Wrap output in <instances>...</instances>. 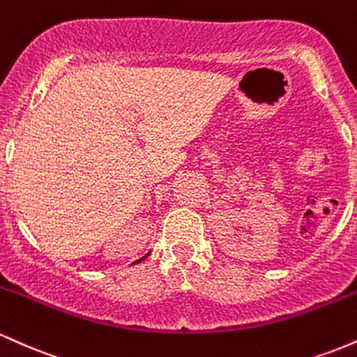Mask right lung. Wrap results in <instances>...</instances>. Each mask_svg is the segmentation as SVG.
<instances>
[{
	"label": "right lung",
	"mask_w": 357,
	"mask_h": 357,
	"mask_svg": "<svg viewBox=\"0 0 357 357\" xmlns=\"http://www.w3.org/2000/svg\"><path fill=\"white\" fill-rule=\"evenodd\" d=\"M147 257H149V253H147V255H144L142 258H139V260L134 261V264H139V261H142V260H144V258H147Z\"/></svg>",
	"instance_id": "right-lung-1"
}]
</instances>
